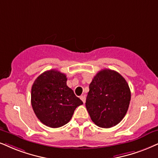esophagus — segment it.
Returning a JSON list of instances; mask_svg holds the SVG:
<instances>
[{
	"instance_id": "esophagus-1",
	"label": "esophagus",
	"mask_w": 158,
	"mask_h": 158,
	"mask_svg": "<svg viewBox=\"0 0 158 158\" xmlns=\"http://www.w3.org/2000/svg\"><path fill=\"white\" fill-rule=\"evenodd\" d=\"M80 99L81 100V101H82V102H83L84 103H85V101H86V98H85V95H81V96H80Z\"/></svg>"
}]
</instances>
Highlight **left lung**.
I'll use <instances>...</instances> for the list:
<instances>
[{
    "label": "left lung",
    "mask_w": 158,
    "mask_h": 158,
    "mask_svg": "<svg viewBox=\"0 0 158 158\" xmlns=\"http://www.w3.org/2000/svg\"><path fill=\"white\" fill-rule=\"evenodd\" d=\"M89 88L85 105L92 121L103 128L120 123L131 98L125 79L117 71L103 69L94 77Z\"/></svg>",
    "instance_id": "obj_1"
}]
</instances>
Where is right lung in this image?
Returning <instances> with one entry per match:
<instances>
[{"instance_id": "add662e5", "label": "right lung", "mask_w": 158, "mask_h": 158, "mask_svg": "<svg viewBox=\"0 0 158 158\" xmlns=\"http://www.w3.org/2000/svg\"><path fill=\"white\" fill-rule=\"evenodd\" d=\"M64 73L47 71L37 77L31 89V104L38 119L56 128L71 120L76 108L83 102L66 85Z\"/></svg>"}]
</instances>
